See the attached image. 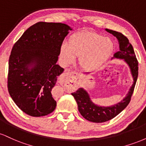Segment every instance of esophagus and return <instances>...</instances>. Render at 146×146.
Wrapping results in <instances>:
<instances>
[{"label": "esophagus", "instance_id": "1", "mask_svg": "<svg viewBox=\"0 0 146 146\" xmlns=\"http://www.w3.org/2000/svg\"><path fill=\"white\" fill-rule=\"evenodd\" d=\"M78 73L76 72L72 73H65L60 78V82L64 81H68L70 84V86L72 88H75L76 86L77 80H78Z\"/></svg>", "mask_w": 146, "mask_h": 146}]
</instances>
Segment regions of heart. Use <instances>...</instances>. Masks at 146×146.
I'll return each mask as SVG.
<instances>
[{
    "mask_svg": "<svg viewBox=\"0 0 146 146\" xmlns=\"http://www.w3.org/2000/svg\"><path fill=\"white\" fill-rule=\"evenodd\" d=\"M114 49L111 39L100 33L84 31L74 33L68 44L60 48V57L64 63H71L75 58H80L82 67L87 71H95L106 63Z\"/></svg>",
    "mask_w": 146,
    "mask_h": 146,
    "instance_id": "b5f03b06",
    "label": "heart"
}]
</instances>
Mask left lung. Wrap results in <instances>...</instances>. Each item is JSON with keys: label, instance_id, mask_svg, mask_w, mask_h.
Wrapping results in <instances>:
<instances>
[{"label": "left lung", "instance_id": "8db88e82", "mask_svg": "<svg viewBox=\"0 0 146 146\" xmlns=\"http://www.w3.org/2000/svg\"><path fill=\"white\" fill-rule=\"evenodd\" d=\"M109 32L116 36L119 42L120 51L114 54V58L123 59L128 63L131 70L134 82L128 95L117 104L110 107H101L95 105L91 102L89 95L83 88H79L75 93H72L78 106V110L84 118L88 121L95 123H102L113 119L123 110L130 103L132 93L135 89L137 78H138L139 63L136 58L132 44L129 42L128 38L123 33L106 29Z\"/></svg>", "mask_w": 146, "mask_h": 146}]
</instances>
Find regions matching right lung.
<instances>
[{
  "mask_svg": "<svg viewBox=\"0 0 146 146\" xmlns=\"http://www.w3.org/2000/svg\"><path fill=\"white\" fill-rule=\"evenodd\" d=\"M68 30L63 23L39 22L27 29L11 49L8 91L18 108L30 116H45L56 108L51 90L64 71L56 62Z\"/></svg>",
  "mask_w": 146,
  "mask_h": 146,
  "instance_id": "1",
  "label": "right lung"
}]
</instances>
